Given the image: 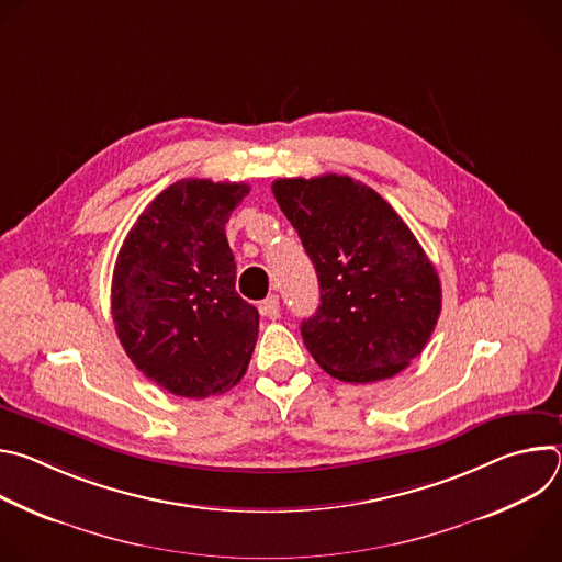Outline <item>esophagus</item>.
<instances>
[{
  "mask_svg": "<svg viewBox=\"0 0 562 562\" xmlns=\"http://www.w3.org/2000/svg\"><path fill=\"white\" fill-rule=\"evenodd\" d=\"M260 313L271 317V319H278L280 317V297L278 295H269L262 304H260Z\"/></svg>",
  "mask_w": 562,
  "mask_h": 562,
  "instance_id": "esophagus-1",
  "label": "esophagus"
}]
</instances>
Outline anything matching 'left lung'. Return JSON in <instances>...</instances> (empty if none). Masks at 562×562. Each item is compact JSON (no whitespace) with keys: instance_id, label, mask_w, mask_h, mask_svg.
<instances>
[{"instance_id":"8db88e82","label":"left lung","mask_w":562,"mask_h":562,"mask_svg":"<svg viewBox=\"0 0 562 562\" xmlns=\"http://www.w3.org/2000/svg\"><path fill=\"white\" fill-rule=\"evenodd\" d=\"M273 195L319 282L302 340L329 375L367 384L409 367L442 308L440 278L391 204L349 176L284 178Z\"/></svg>"}]
</instances>
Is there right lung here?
<instances>
[{
	"label": "right lung",
	"mask_w": 562,
	"mask_h": 562,
	"mask_svg": "<svg viewBox=\"0 0 562 562\" xmlns=\"http://www.w3.org/2000/svg\"><path fill=\"white\" fill-rule=\"evenodd\" d=\"M243 182L180 180L137 217L117 254L111 313L131 362L182 395L224 393L245 375L260 315L235 291L224 224Z\"/></svg>",
	"instance_id": "obj_1"
}]
</instances>
